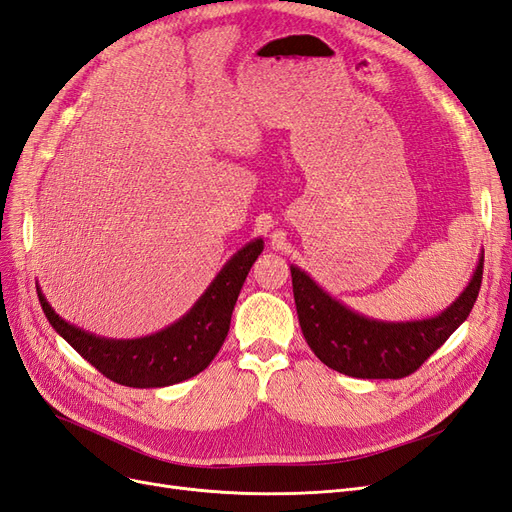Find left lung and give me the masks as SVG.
<instances>
[{
    "instance_id": "8db88e82",
    "label": "left lung",
    "mask_w": 512,
    "mask_h": 512,
    "mask_svg": "<svg viewBox=\"0 0 512 512\" xmlns=\"http://www.w3.org/2000/svg\"><path fill=\"white\" fill-rule=\"evenodd\" d=\"M483 262L485 258H480L468 288L446 312L429 320L397 324L350 312L322 292L309 275L290 267L303 337L318 359L339 374L369 380L406 378L470 316L483 282Z\"/></svg>"
}]
</instances>
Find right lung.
<instances>
[{"instance_id": "right-lung-1", "label": "right lung", "mask_w": 512, "mask_h": 512, "mask_svg": "<svg viewBox=\"0 0 512 512\" xmlns=\"http://www.w3.org/2000/svg\"><path fill=\"white\" fill-rule=\"evenodd\" d=\"M260 252V239L245 245L226 262V267L188 314L173 327L143 339L115 342V339L89 335L61 320L40 290L38 299L53 329L102 376L134 389H156L200 374L220 352L241 286Z\"/></svg>"}]
</instances>
